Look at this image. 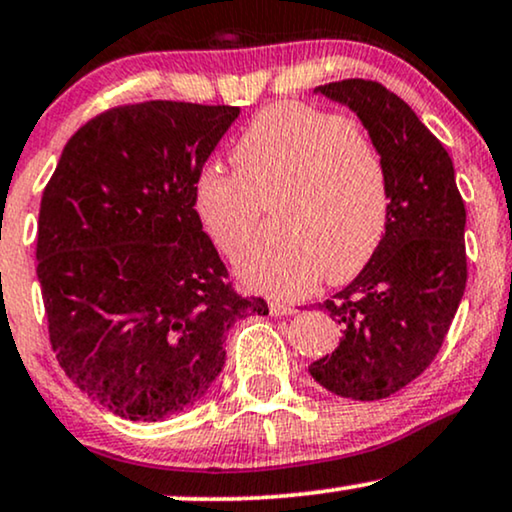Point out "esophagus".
Returning <instances> with one entry per match:
<instances>
[{
    "label": "esophagus",
    "mask_w": 512,
    "mask_h": 512,
    "mask_svg": "<svg viewBox=\"0 0 512 512\" xmlns=\"http://www.w3.org/2000/svg\"><path fill=\"white\" fill-rule=\"evenodd\" d=\"M269 312H271V316H290V314H295V307L286 302H271Z\"/></svg>",
    "instance_id": "obj_1"
}]
</instances>
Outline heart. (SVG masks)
<instances>
[{
    "label": "heart",
    "instance_id": "b5f03b06",
    "mask_svg": "<svg viewBox=\"0 0 512 512\" xmlns=\"http://www.w3.org/2000/svg\"><path fill=\"white\" fill-rule=\"evenodd\" d=\"M231 165L236 174H200L193 203L205 234L231 260L255 238L264 208H274L278 236L238 262L245 286L302 297L321 276L347 283L373 260L390 215V179L361 122L309 103H276L243 129Z\"/></svg>",
    "mask_w": 512,
    "mask_h": 512
}]
</instances>
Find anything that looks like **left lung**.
<instances>
[{
	"label": "left lung",
	"instance_id": "left-lung-1",
	"mask_svg": "<svg viewBox=\"0 0 512 512\" xmlns=\"http://www.w3.org/2000/svg\"><path fill=\"white\" fill-rule=\"evenodd\" d=\"M316 94L345 103L371 132L387 165L390 215L373 260L319 304L342 340L309 373L338 397L385 399L432 364L454 321L468 281L465 205L446 148L397 94L359 77Z\"/></svg>",
	"mask_w": 512,
	"mask_h": 512
}]
</instances>
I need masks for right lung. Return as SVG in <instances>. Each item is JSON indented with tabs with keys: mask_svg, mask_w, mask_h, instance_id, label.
<instances>
[{
	"mask_svg": "<svg viewBox=\"0 0 512 512\" xmlns=\"http://www.w3.org/2000/svg\"><path fill=\"white\" fill-rule=\"evenodd\" d=\"M236 106L144 101L70 137L37 224L51 349L73 383L127 420L174 416L222 373L226 331L267 316L238 295L193 203Z\"/></svg>",
	"mask_w": 512,
	"mask_h": 512,
	"instance_id": "add662e5",
	"label": "right lung"
}]
</instances>
